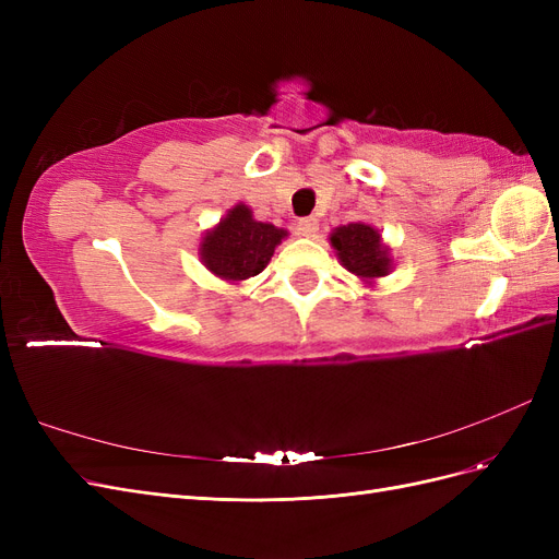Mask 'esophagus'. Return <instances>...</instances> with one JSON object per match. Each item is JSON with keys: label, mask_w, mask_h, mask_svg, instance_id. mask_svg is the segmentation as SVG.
Masks as SVG:
<instances>
[{"label": "esophagus", "mask_w": 559, "mask_h": 559, "mask_svg": "<svg viewBox=\"0 0 559 559\" xmlns=\"http://www.w3.org/2000/svg\"><path fill=\"white\" fill-rule=\"evenodd\" d=\"M319 230V222L314 216H302L296 222V233L302 235V238H314Z\"/></svg>", "instance_id": "obj_1"}]
</instances>
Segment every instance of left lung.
<instances>
[{
  "instance_id": "1",
  "label": "left lung",
  "mask_w": 559,
  "mask_h": 559,
  "mask_svg": "<svg viewBox=\"0 0 559 559\" xmlns=\"http://www.w3.org/2000/svg\"><path fill=\"white\" fill-rule=\"evenodd\" d=\"M331 245L349 273L376 280L389 273V251L380 233L368 224H347L331 233Z\"/></svg>"
}]
</instances>
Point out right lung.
<instances>
[{"label": "right lung", "instance_id": "obj_1", "mask_svg": "<svg viewBox=\"0 0 559 559\" xmlns=\"http://www.w3.org/2000/svg\"><path fill=\"white\" fill-rule=\"evenodd\" d=\"M284 235L286 230L273 224L257 222L247 205H235L224 222L205 235L200 257L214 275L240 282L261 273Z\"/></svg>", "mask_w": 559, "mask_h": 559}]
</instances>
